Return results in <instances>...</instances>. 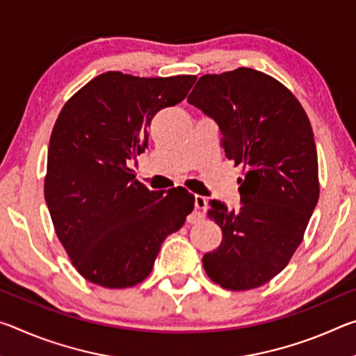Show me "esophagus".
Returning a JSON list of instances; mask_svg holds the SVG:
<instances>
[{"instance_id": "34e87169", "label": "esophagus", "mask_w": 356, "mask_h": 356, "mask_svg": "<svg viewBox=\"0 0 356 356\" xmlns=\"http://www.w3.org/2000/svg\"><path fill=\"white\" fill-rule=\"evenodd\" d=\"M206 206H207L206 197L197 195L195 197V207H196V210H200V212H197V218H202V212H204V209H206Z\"/></svg>"}]
</instances>
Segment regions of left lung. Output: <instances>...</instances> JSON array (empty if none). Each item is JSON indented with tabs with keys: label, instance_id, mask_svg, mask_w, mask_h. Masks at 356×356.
<instances>
[{
	"label": "left lung",
	"instance_id": "obj_1",
	"mask_svg": "<svg viewBox=\"0 0 356 356\" xmlns=\"http://www.w3.org/2000/svg\"><path fill=\"white\" fill-rule=\"evenodd\" d=\"M186 100L216 120L226 156L243 166L242 207L210 201L222 240L204 270L227 291L261 287L291 261L318 201L311 122L284 84L248 67L201 76Z\"/></svg>",
	"mask_w": 356,
	"mask_h": 356
}]
</instances>
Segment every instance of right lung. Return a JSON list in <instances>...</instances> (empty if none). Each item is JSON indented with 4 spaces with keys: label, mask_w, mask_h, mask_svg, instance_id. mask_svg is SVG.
Segmentation results:
<instances>
[{
    "label": "right lung",
    "mask_w": 356,
    "mask_h": 356,
    "mask_svg": "<svg viewBox=\"0 0 356 356\" xmlns=\"http://www.w3.org/2000/svg\"><path fill=\"white\" fill-rule=\"evenodd\" d=\"M195 81L105 72L63 106L44 193L59 242L84 280L108 289L144 281L163 240L195 209L188 190L150 191L129 168L147 147L155 114L180 104Z\"/></svg>",
    "instance_id": "1"
}]
</instances>
